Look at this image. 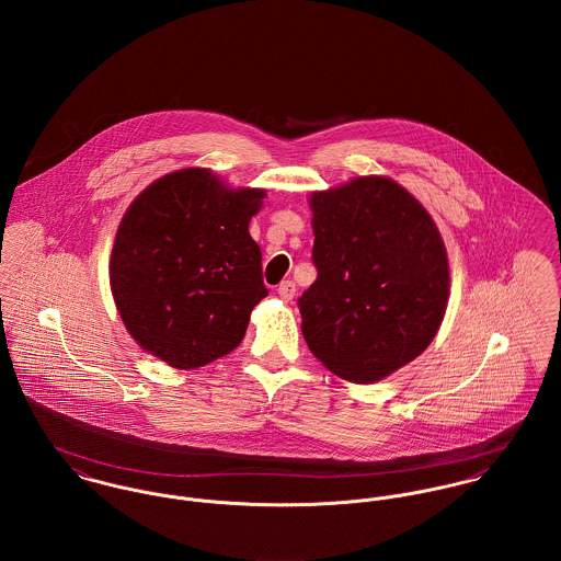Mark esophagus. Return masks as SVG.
<instances>
[{
    "instance_id": "1",
    "label": "esophagus",
    "mask_w": 561,
    "mask_h": 561,
    "mask_svg": "<svg viewBox=\"0 0 561 561\" xmlns=\"http://www.w3.org/2000/svg\"><path fill=\"white\" fill-rule=\"evenodd\" d=\"M276 291H278V296H280L285 302H289V300H294V296H296V283H294V280H283Z\"/></svg>"
}]
</instances>
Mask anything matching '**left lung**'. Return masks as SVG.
<instances>
[{"mask_svg": "<svg viewBox=\"0 0 561 561\" xmlns=\"http://www.w3.org/2000/svg\"><path fill=\"white\" fill-rule=\"evenodd\" d=\"M316 283L298 298L309 350L350 382H376L434 339L449 296L430 214L385 176L316 192Z\"/></svg>", "mask_w": 561, "mask_h": 561, "instance_id": "1", "label": "left lung"}]
</instances>
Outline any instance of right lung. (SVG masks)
<instances>
[{"label":"right lung","instance_id":"obj_1","mask_svg":"<svg viewBox=\"0 0 561 561\" xmlns=\"http://www.w3.org/2000/svg\"><path fill=\"white\" fill-rule=\"evenodd\" d=\"M263 190H225L205 168L158 179L127 209L110 283L129 334L176 369L203 367L245 334L267 296L248 233Z\"/></svg>","mask_w":561,"mask_h":561}]
</instances>
